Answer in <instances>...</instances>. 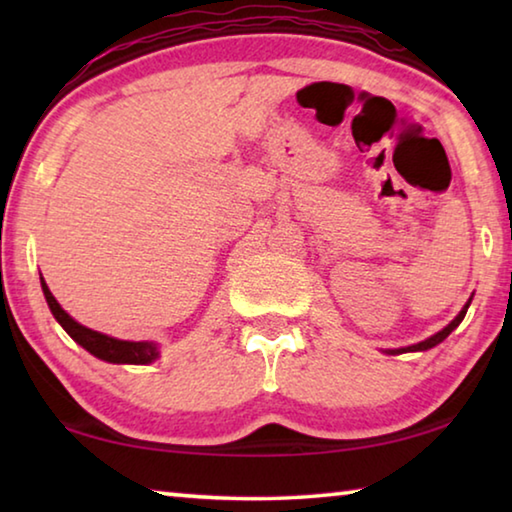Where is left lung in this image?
Masks as SVG:
<instances>
[{"mask_svg": "<svg viewBox=\"0 0 512 512\" xmlns=\"http://www.w3.org/2000/svg\"><path fill=\"white\" fill-rule=\"evenodd\" d=\"M470 302H472V298L467 300V305L461 309V314H458L452 323H449L445 329H440L438 334H433V336H429V339H424V341H420V343H415V345H409V348H400V350H388V354H402V352H424V350H429V348H433V345H438V343H443L449 334L454 332V329L461 325V320L465 318V314H467V307H470Z\"/></svg>", "mask_w": 512, "mask_h": 512, "instance_id": "obj_1", "label": "left lung"}]
</instances>
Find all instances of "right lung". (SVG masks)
<instances>
[{
	"mask_svg": "<svg viewBox=\"0 0 512 512\" xmlns=\"http://www.w3.org/2000/svg\"><path fill=\"white\" fill-rule=\"evenodd\" d=\"M40 284H42V293H45L51 314H54L60 327H63L65 332L81 345V348L94 354L97 359L108 361V363H137V366H140V363H151L160 357L158 345L151 341H119V339H112L108 334L94 332V329L76 323V320L58 305V300L51 296V291L47 287V282L42 280V275H40Z\"/></svg>",
	"mask_w": 512,
	"mask_h": 512,
	"instance_id": "obj_1",
	"label": "right lung"
}]
</instances>
